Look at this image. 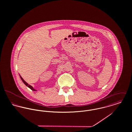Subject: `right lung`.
Masks as SVG:
<instances>
[{
  "label": "right lung",
  "mask_w": 132,
  "mask_h": 132,
  "mask_svg": "<svg viewBox=\"0 0 132 132\" xmlns=\"http://www.w3.org/2000/svg\"><path fill=\"white\" fill-rule=\"evenodd\" d=\"M20 78H21V79L22 80V81H23V82L24 83V84H25V85H26V86H27L28 87H29L30 89H31L32 90H33V91H37V90H36L35 89H34V87H33L32 86H31V85H29V84H28L27 82H25V81L24 80V79H23L22 78V77H21V76L20 75Z\"/></svg>",
  "instance_id": "add662e5"
}]
</instances>
